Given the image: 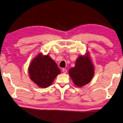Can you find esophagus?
<instances>
[{
  "label": "esophagus",
  "mask_w": 123,
  "mask_h": 123,
  "mask_svg": "<svg viewBox=\"0 0 123 123\" xmlns=\"http://www.w3.org/2000/svg\"><path fill=\"white\" fill-rule=\"evenodd\" d=\"M62 71H63V73H67V70L65 69V68H62Z\"/></svg>",
  "instance_id": "1"
}]
</instances>
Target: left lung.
<instances>
[{
    "instance_id": "obj_1",
    "label": "left lung",
    "mask_w": 123,
    "mask_h": 123,
    "mask_svg": "<svg viewBox=\"0 0 123 123\" xmlns=\"http://www.w3.org/2000/svg\"><path fill=\"white\" fill-rule=\"evenodd\" d=\"M69 74L77 86L88 84L94 75V68L88 55L80 56L76 60L75 67L69 70Z\"/></svg>"
}]
</instances>
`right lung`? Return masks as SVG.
<instances>
[{"mask_svg": "<svg viewBox=\"0 0 123 123\" xmlns=\"http://www.w3.org/2000/svg\"><path fill=\"white\" fill-rule=\"evenodd\" d=\"M61 71L49 55L39 54L31 62L28 68L31 79L40 87L49 86Z\"/></svg>", "mask_w": 123, "mask_h": 123, "instance_id": "add662e5", "label": "right lung"}]
</instances>
